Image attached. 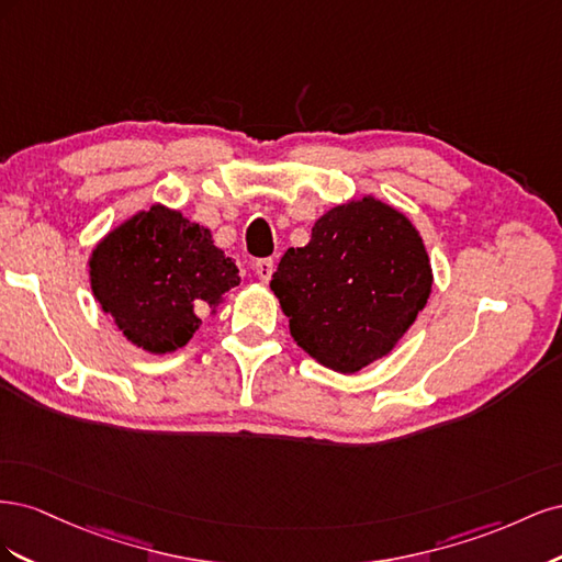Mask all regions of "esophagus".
I'll return each instance as SVG.
<instances>
[{"mask_svg": "<svg viewBox=\"0 0 562 562\" xmlns=\"http://www.w3.org/2000/svg\"><path fill=\"white\" fill-rule=\"evenodd\" d=\"M252 269H255V274H258V279H260L262 283H269L271 274H274V260H271V258H262V260H258V262L252 265Z\"/></svg>", "mask_w": 562, "mask_h": 562, "instance_id": "obj_1", "label": "esophagus"}]
</instances>
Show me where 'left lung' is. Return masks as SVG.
Segmentation results:
<instances>
[{
  "instance_id": "8db88e82",
  "label": "left lung",
  "mask_w": 562,
  "mask_h": 562,
  "mask_svg": "<svg viewBox=\"0 0 562 562\" xmlns=\"http://www.w3.org/2000/svg\"><path fill=\"white\" fill-rule=\"evenodd\" d=\"M271 291L295 342L337 372L382 359L431 293V265L411 220L366 196L316 220L304 248H288Z\"/></svg>"
}]
</instances>
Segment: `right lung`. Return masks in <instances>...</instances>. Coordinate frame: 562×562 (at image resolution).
<instances>
[{
    "label": "right lung",
    "instance_id": "obj_1",
    "mask_svg": "<svg viewBox=\"0 0 562 562\" xmlns=\"http://www.w3.org/2000/svg\"><path fill=\"white\" fill-rule=\"evenodd\" d=\"M91 288L135 347L166 353L190 342L201 318L239 283L211 232L166 206L126 220L91 255Z\"/></svg>",
    "mask_w": 562,
    "mask_h": 562
}]
</instances>
